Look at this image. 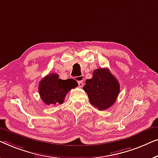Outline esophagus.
<instances>
[{"mask_svg": "<svg viewBox=\"0 0 158 158\" xmlns=\"http://www.w3.org/2000/svg\"><path fill=\"white\" fill-rule=\"evenodd\" d=\"M78 84H79V86H80V87H82V86H84V81H83V80H81V81H79Z\"/></svg>", "mask_w": 158, "mask_h": 158, "instance_id": "esophagus-1", "label": "esophagus"}]
</instances>
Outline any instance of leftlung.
Here are the masks:
<instances>
[{"label":"left lung","instance_id":"1","mask_svg":"<svg viewBox=\"0 0 158 158\" xmlns=\"http://www.w3.org/2000/svg\"><path fill=\"white\" fill-rule=\"evenodd\" d=\"M119 84L108 69L99 68L93 72L92 79H86L83 89L87 93L91 104L99 110L113 105L119 93Z\"/></svg>","mask_w":158,"mask_h":158}]
</instances>
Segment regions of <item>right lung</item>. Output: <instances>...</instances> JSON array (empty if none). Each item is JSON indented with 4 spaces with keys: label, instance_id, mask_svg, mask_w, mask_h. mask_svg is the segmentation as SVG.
I'll use <instances>...</instances> for the list:
<instances>
[{
    "label": "right lung",
    "instance_id": "add662e5",
    "mask_svg": "<svg viewBox=\"0 0 158 158\" xmlns=\"http://www.w3.org/2000/svg\"><path fill=\"white\" fill-rule=\"evenodd\" d=\"M77 86V82L73 79L63 80L59 78L58 74L52 73L40 81L39 92L45 104L48 105L58 103L61 104L67 93Z\"/></svg>",
    "mask_w": 158,
    "mask_h": 158
}]
</instances>
